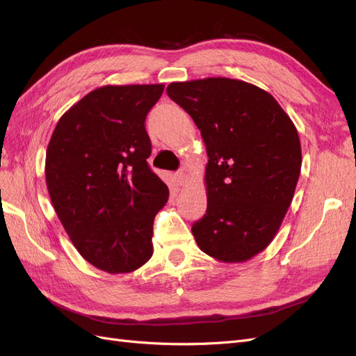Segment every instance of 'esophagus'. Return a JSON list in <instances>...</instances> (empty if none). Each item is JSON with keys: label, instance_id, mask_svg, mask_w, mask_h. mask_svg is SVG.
Here are the masks:
<instances>
[{"label": "esophagus", "instance_id": "esophagus-1", "mask_svg": "<svg viewBox=\"0 0 356 356\" xmlns=\"http://www.w3.org/2000/svg\"><path fill=\"white\" fill-rule=\"evenodd\" d=\"M186 181H187V177H186V174L182 170H179V172H177L175 174V182H177V186H184L186 184Z\"/></svg>", "mask_w": 356, "mask_h": 356}]
</instances>
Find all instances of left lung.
<instances>
[{"label": "left lung", "mask_w": 356, "mask_h": 356, "mask_svg": "<svg viewBox=\"0 0 356 356\" xmlns=\"http://www.w3.org/2000/svg\"><path fill=\"white\" fill-rule=\"evenodd\" d=\"M207 145V213L193 224L197 246L222 263H243L270 245L301 169L297 129L273 96L242 80L170 83Z\"/></svg>", "instance_id": "1"}]
</instances>
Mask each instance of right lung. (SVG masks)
Listing matches in <instances>:
<instances>
[{"instance_id":"1","label":"right lung","mask_w":356,"mask_h":356,"mask_svg":"<svg viewBox=\"0 0 356 356\" xmlns=\"http://www.w3.org/2000/svg\"><path fill=\"white\" fill-rule=\"evenodd\" d=\"M165 84L102 86L63 114L46 153L51 204L75 250L106 273L153 255V222L169 190L147 159L145 117Z\"/></svg>"}]
</instances>
